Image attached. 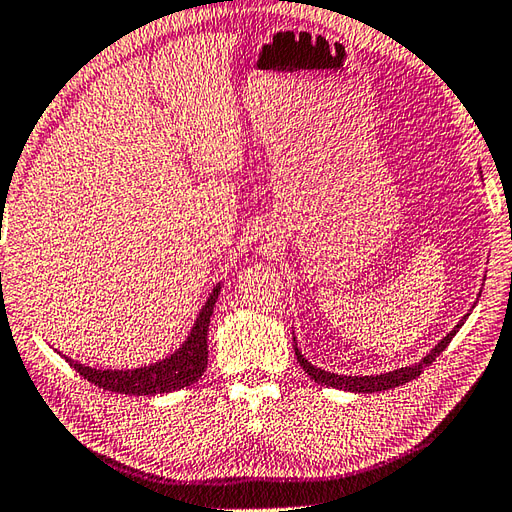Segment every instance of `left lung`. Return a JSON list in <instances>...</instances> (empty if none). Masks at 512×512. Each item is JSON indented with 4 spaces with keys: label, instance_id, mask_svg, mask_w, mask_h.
<instances>
[{
    "label": "left lung",
    "instance_id": "obj_1",
    "mask_svg": "<svg viewBox=\"0 0 512 512\" xmlns=\"http://www.w3.org/2000/svg\"><path fill=\"white\" fill-rule=\"evenodd\" d=\"M478 174L482 176L480 168H478ZM475 303H478V301H475ZM475 303H473V307H475ZM467 318H469V312L462 316L458 320V325L451 329L449 334L441 342H438L430 353L423 355L419 362H414L410 366L395 368V371H388V373H379V375H338V373L325 371V368H318L301 353L299 342H296V338H294V353H296V360H299V364L303 366V371L310 375L314 382L320 384V386L338 388V390H349V392H382V390H390V388H397V386L408 384L410 379H417L423 373V368L430 366L438 358V355H441L447 349V344L451 342V338L458 334V329L465 325ZM292 334H294V331H292Z\"/></svg>",
    "mask_w": 512,
    "mask_h": 512
}]
</instances>
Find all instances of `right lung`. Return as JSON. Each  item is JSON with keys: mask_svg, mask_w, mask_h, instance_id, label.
Returning <instances> with one entry per match:
<instances>
[{"mask_svg": "<svg viewBox=\"0 0 512 512\" xmlns=\"http://www.w3.org/2000/svg\"><path fill=\"white\" fill-rule=\"evenodd\" d=\"M222 281L207 296L205 305L198 312L194 327L189 329L185 342L174 353L165 355L163 360L144 364L137 368H91L71 358H63L76 368V371L98 388L120 392V395H168V392L192 386L202 377L207 368V331L211 323L213 307H216Z\"/></svg>", "mask_w": 512, "mask_h": 512, "instance_id": "add662e5", "label": "right lung"}]
</instances>
